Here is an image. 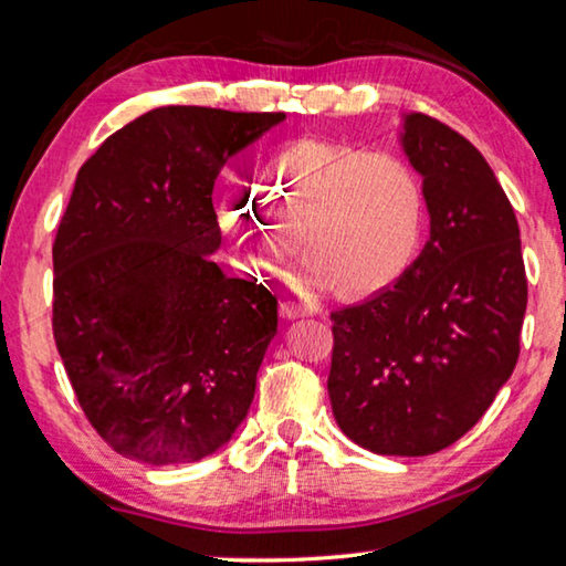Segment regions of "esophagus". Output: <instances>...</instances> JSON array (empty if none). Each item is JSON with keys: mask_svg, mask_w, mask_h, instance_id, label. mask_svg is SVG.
I'll return each instance as SVG.
<instances>
[{"mask_svg": "<svg viewBox=\"0 0 566 566\" xmlns=\"http://www.w3.org/2000/svg\"><path fill=\"white\" fill-rule=\"evenodd\" d=\"M280 312H282L284 319H296V317H310V314H314V306L286 300V302L280 304Z\"/></svg>", "mask_w": 566, "mask_h": 566, "instance_id": "esophagus-1", "label": "esophagus"}]
</instances>
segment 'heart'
<instances>
[{"label":"heart","instance_id":"obj_1","mask_svg":"<svg viewBox=\"0 0 566 566\" xmlns=\"http://www.w3.org/2000/svg\"><path fill=\"white\" fill-rule=\"evenodd\" d=\"M222 224L254 274H272L296 249L304 280L339 294H375L415 260L427 197L419 171L391 151L296 139L254 169L252 187L229 195Z\"/></svg>","mask_w":566,"mask_h":566}]
</instances>
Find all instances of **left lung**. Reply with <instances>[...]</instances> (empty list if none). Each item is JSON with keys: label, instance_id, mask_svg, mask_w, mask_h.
<instances>
[{"label": "left lung", "instance_id": "obj_1", "mask_svg": "<svg viewBox=\"0 0 566 566\" xmlns=\"http://www.w3.org/2000/svg\"><path fill=\"white\" fill-rule=\"evenodd\" d=\"M429 239L399 280L332 312L334 419L375 454L427 457L472 429L520 359V224L479 149L427 114L401 117Z\"/></svg>", "mask_w": 566, "mask_h": 566}]
</instances>
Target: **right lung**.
<instances>
[{
	"label": "right lung",
	"instance_id": "right-lung-1",
	"mask_svg": "<svg viewBox=\"0 0 566 566\" xmlns=\"http://www.w3.org/2000/svg\"><path fill=\"white\" fill-rule=\"evenodd\" d=\"M284 112L157 107L84 161L56 229L54 342L90 424L145 464L234 437L276 334V296L227 276L219 171Z\"/></svg>",
	"mask_w": 566,
	"mask_h": 566
}]
</instances>
